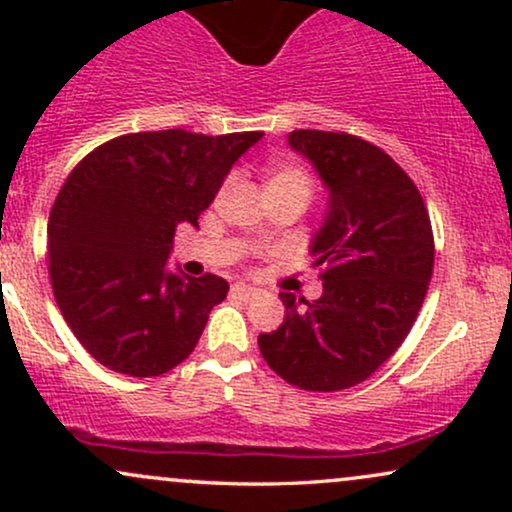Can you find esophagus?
Listing matches in <instances>:
<instances>
[{
  "instance_id": "1",
  "label": "esophagus",
  "mask_w": 512,
  "mask_h": 512,
  "mask_svg": "<svg viewBox=\"0 0 512 512\" xmlns=\"http://www.w3.org/2000/svg\"><path fill=\"white\" fill-rule=\"evenodd\" d=\"M231 293L233 296L243 298V301H250L252 296H257V289H252V286H248V284H233Z\"/></svg>"
}]
</instances>
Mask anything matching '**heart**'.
Instances as JSON below:
<instances>
[{
	"label": "heart",
	"instance_id": "heart-1",
	"mask_svg": "<svg viewBox=\"0 0 512 512\" xmlns=\"http://www.w3.org/2000/svg\"><path fill=\"white\" fill-rule=\"evenodd\" d=\"M267 185H293V187H303L305 192H310V182H308V175H305L303 170H298V168H291V166H281V168H274L272 173H269V178H267Z\"/></svg>",
	"mask_w": 512,
	"mask_h": 512
}]
</instances>
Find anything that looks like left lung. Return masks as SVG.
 <instances>
[{"mask_svg": "<svg viewBox=\"0 0 512 512\" xmlns=\"http://www.w3.org/2000/svg\"><path fill=\"white\" fill-rule=\"evenodd\" d=\"M286 139L327 190L325 219L310 240L325 284L317 301L279 293L284 322L257 344L286 383L346 390L395 354L419 315L433 274L431 219L409 175L378 146L320 129Z\"/></svg>", "mask_w": 512, "mask_h": 512, "instance_id": "1", "label": "left lung"}]
</instances>
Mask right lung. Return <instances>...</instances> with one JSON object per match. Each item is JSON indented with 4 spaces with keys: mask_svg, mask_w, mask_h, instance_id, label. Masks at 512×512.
I'll return each mask as SVG.
<instances>
[{
    "mask_svg": "<svg viewBox=\"0 0 512 512\" xmlns=\"http://www.w3.org/2000/svg\"><path fill=\"white\" fill-rule=\"evenodd\" d=\"M262 137L122 134L64 180L48 221L52 291L69 330L105 368L151 378L192 354L228 281L170 272L175 228H197L233 163Z\"/></svg>",
    "mask_w": 512,
    "mask_h": 512,
    "instance_id": "1",
    "label": "right lung"
}]
</instances>
